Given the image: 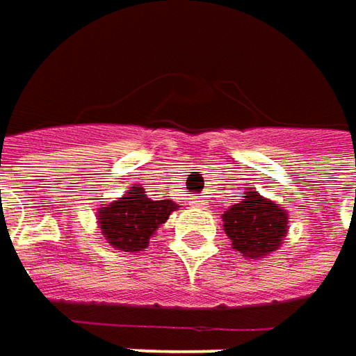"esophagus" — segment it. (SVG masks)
<instances>
[{"label":"esophagus","mask_w":356,"mask_h":356,"mask_svg":"<svg viewBox=\"0 0 356 356\" xmlns=\"http://www.w3.org/2000/svg\"><path fill=\"white\" fill-rule=\"evenodd\" d=\"M191 203H193V205H197V207H203V205H207V199L203 197V195H197V197H193Z\"/></svg>","instance_id":"obj_1"}]
</instances>
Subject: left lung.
Listing matches in <instances>:
<instances>
[{"label": "left lung", "instance_id": "8db88e82", "mask_svg": "<svg viewBox=\"0 0 356 356\" xmlns=\"http://www.w3.org/2000/svg\"><path fill=\"white\" fill-rule=\"evenodd\" d=\"M288 213L280 205L260 197L256 191H245L243 201L223 213V229L234 250L245 258H261L278 250L286 236Z\"/></svg>", "mask_w": 356, "mask_h": 356}]
</instances>
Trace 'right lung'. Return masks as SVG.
<instances>
[{
    "label": "right lung",
    "mask_w": 356,
    "mask_h": 356,
    "mask_svg": "<svg viewBox=\"0 0 356 356\" xmlns=\"http://www.w3.org/2000/svg\"><path fill=\"white\" fill-rule=\"evenodd\" d=\"M177 207L171 199L153 201L145 197L143 189L135 187L113 205L102 207L98 211V223L111 245L124 252H138L149 245L159 225L169 220Z\"/></svg>",
    "instance_id": "right-lung-1"
}]
</instances>
